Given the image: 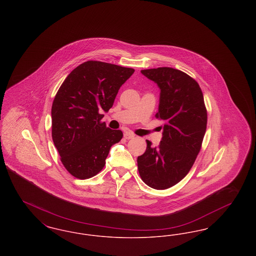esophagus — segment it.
<instances>
[{"label":"esophagus","mask_w":256,"mask_h":256,"mask_svg":"<svg viewBox=\"0 0 256 256\" xmlns=\"http://www.w3.org/2000/svg\"><path fill=\"white\" fill-rule=\"evenodd\" d=\"M134 136H135V135H134L132 132H126L124 134V139H128H128H132Z\"/></svg>","instance_id":"obj_1"}]
</instances>
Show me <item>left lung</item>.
I'll use <instances>...</instances> for the list:
<instances>
[{"mask_svg":"<svg viewBox=\"0 0 256 256\" xmlns=\"http://www.w3.org/2000/svg\"><path fill=\"white\" fill-rule=\"evenodd\" d=\"M160 88L158 112L163 136L158 146L146 140L137 165L148 186L164 190L180 182L191 170L206 134L207 111L198 84L189 74L170 67L142 70Z\"/></svg>","mask_w":256,"mask_h":256,"instance_id":"1","label":"left lung"}]
</instances>
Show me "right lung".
<instances>
[{
    "label": "right lung",
    "mask_w": 256,
    "mask_h": 256,
    "mask_svg": "<svg viewBox=\"0 0 256 256\" xmlns=\"http://www.w3.org/2000/svg\"><path fill=\"white\" fill-rule=\"evenodd\" d=\"M132 68L89 60L74 68L61 84L52 106V137L60 160L73 176L86 180L106 165L121 130L102 122Z\"/></svg>",
    "instance_id": "right-lung-1"
}]
</instances>
